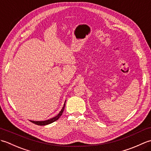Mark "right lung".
Returning <instances> with one entry per match:
<instances>
[{
  "instance_id": "right-lung-1",
  "label": "right lung",
  "mask_w": 151,
  "mask_h": 151,
  "mask_svg": "<svg viewBox=\"0 0 151 151\" xmlns=\"http://www.w3.org/2000/svg\"><path fill=\"white\" fill-rule=\"evenodd\" d=\"M65 102L66 101H65V103H64L63 104V106L62 107V109L61 110V111L59 112V114H58L57 115H56L55 117H54L52 118L51 119H49L48 120H45V121H31L30 120L32 123H33L34 124H37V125H41V126H45V125H47V124H50L53 123V122L57 121L58 119L60 117L61 115H62L63 114V111L64 110V108H65Z\"/></svg>"
}]
</instances>
